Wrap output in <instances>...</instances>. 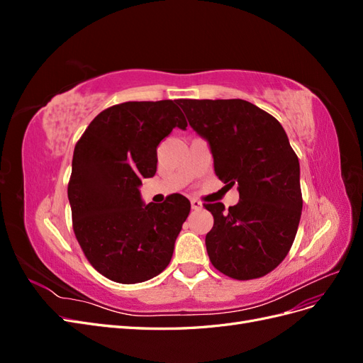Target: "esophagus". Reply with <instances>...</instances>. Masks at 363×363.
I'll return each mask as SVG.
<instances>
[{"label":"esophagus","instance_id":"esophagus-1","mask_svg":"<svg viewBox=\"0 0 363 363\" xmlns=\"http://www.w3.org/2000/svg\"><path fill=\"white\" fill-rule=\"evenodd\" d=\"M191 207L194 208V211H200V208L203 207V204L199 200H191Z\"/></svg>","mask_w":363,"mask_h":363}]
</instances>
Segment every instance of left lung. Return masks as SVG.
Segmentation results:
<instances>
[{
  "label": "left lung",
  "mask_w": 363,
  "mask_h": 363,
  "mask_svg": "<svg viewBox=\"0 0 363 363\" xmlns=\"http://www.w3.org/2000/svg\"><path fill=\"white\" fill-rule=\"evenodd\" d=\"M189 125L213 156L215 174L238 184L239 203L204 204L213 215L206 235L212 265L236 280L276 269L294 244L303 196L300 162L272 115L245 100H182Z\"/></svg>",
  "instance_id": "obj_1"
}]
</instances>
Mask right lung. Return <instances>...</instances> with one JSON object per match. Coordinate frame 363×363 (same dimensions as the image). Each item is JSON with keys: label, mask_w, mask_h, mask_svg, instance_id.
I'll return each mask as SVG.
<instances>
[{"label": "right lung", "mask_w": 363, "mask_h": 363, "mask_svg": "<svg viewBox=\"0 0 363 363\" xmlns=\"http://www.w3.org/2000/svg\"><path fill=\"white\" fill-rule=\"evenodd\" d=\"M179 100L127 101L94 118L75 144L68 199L91 265L116 283H140L169 265L191 211L180 194L144 204L139 186L157 169V145L188 127Z\"/></svg>", "instance_id": "1"}]
</instances>
